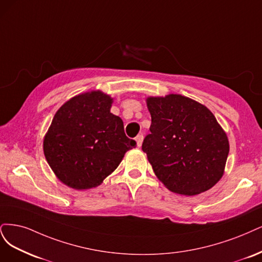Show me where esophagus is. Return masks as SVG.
<instances>
[{
	"instance_id": "1",
	"label": "esophagus",
	"mask_w": 262,
	"mask_h": 262,
	"mask_svg": "<svg viewBox=\"0 0 262 262\" xmlns=\"http://www.w3.org/2000/svg\"><path fill=\"white\" fill-rule=\"evenodd\" d=\"M142 140H143V136H142V134H140V135H138V136L136 137V142H137V147L138 148L141 146Z\"/></svg>"
}]
</instances>
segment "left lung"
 I'll return each mask as SVG.
<instances>
[{
  "mask_svg": "<svg viewBox=\"0 0 262 262\" xmlns=\"http://www.w3.org/2000/svg\"><path fill=\"white\" fill-rule=\"evenodd\" d=\"M150 134L143 139L154 172L166 188L192 196L220 181L229 156V140L214 115L181 95L148 98Z\"/></svg>",
  "mask_w": 262,
  "mask_h": 262,
  "instance_id": "1",
  "label": "left lung"
}]
</instances>
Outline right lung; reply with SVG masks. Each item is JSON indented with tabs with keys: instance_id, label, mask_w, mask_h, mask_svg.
I'll list each match as a JSON object with an SVG mask.
<instances>
[{
	"instance_id": "right-lung-1",
	"label": "right lung",
	"mask_w": 262,
	"mask_h": 262,
	"mask_svg": "<svg viewBox=\"0 0 262 262\" xmlns=\"http://www.w3.org/2000/svg\"><path fill=\"white\" fill-rule=\"evenodd\" d=\"M112 99L101 91L86 92L55 113L43 141L49 165L57 179L75 189L102 183L119 166L136 141L125 135L121 117L110 112Z\"/></svg>"
}]
</instances>
